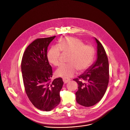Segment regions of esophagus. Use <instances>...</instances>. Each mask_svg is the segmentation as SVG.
I'll return each mask as SVG.
<instances>
[{"instance_id": "1", "label": "esophagus", "mask_w": 130, "mask_h": 130, "mask_svg": "<svg viewBox=\"0 0 130 130\" xmlns=\"http://www.w3.org/2000/svg\"><path fill=\"white\" fill-rule=\"evenodd\" d=\"M63 82H64V83H67L69 82L70 81V79L67 78H63Z\"/></svg>"}]
</instances>
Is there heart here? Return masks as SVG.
<instances>
[{
  "label": "heart",
  "mask_w": 130,
  "mask_h": 130,
  "mask_svg": "<svg viewBox=\"0 0 130 130\" xmlns=\"http://www.w3.org/2000/svg\"><path fill=\"white\" fill-rule=\"evenodd\" d=\"M61 51L70 53L67 64H62L56 71L58 76L70 78L75 75L78 69L84 71L88 69L93 63L95 51L90 45H84L79 39L74 37H66L61 39L58 46L52 47L47 54L49 61L55 66L61 62Z\"/></svg>",
  "instance_id": "obj_1"
}]
</instances>
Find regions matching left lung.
<instances>
[{
  "label": "left lung",
  "mask_w": 130,
  "mask_h": 130,
  "mask_svg": "<svg viewBox=\"0 0 130 130\" xmlns=\"http://www.w3.org/2000/svg\"><path fill=\"white\" fill-rule=\"evenodd\" d=\"M97 59L78 78L74 79L78 84L76 92L78 104L86 107L99 102L104 96L109 82L108 58L102 44L96 38Z\"/></svg>",
  "instance_id": "8db88e82"
}]
</instances>
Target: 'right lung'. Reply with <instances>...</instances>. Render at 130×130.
<instances>
[{
    "label": "right lung",
    "mask_w": 130,
    "mask_h": 130,
    "mask_svg": "<svg viewBox=\"0 0 130 130\" xmlns=\"http://www.w3.org/2000/svg\"><path fill=\"white\" fill-rule=\"evenodd\" d=\"M55 37L34 41L26 48L21 64L28 98L36 108L47 111L60 104V91L64 83L61 77L51 81L53 71L47 57V50Z\"/></svg>",
    "instance_id": "obj_1"
}]
</instances>
